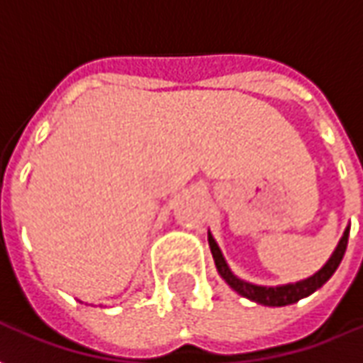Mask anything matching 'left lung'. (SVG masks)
<instances>
[{"mask_svg": "<svg viewBox=\"0 0 363 363\" xmlns=\"http://www.w3.org/2000/svg\"><path fill=\"white\" fill-rule=\"evenodd\" d=\"M348 233H350V228H346L342 239L336 245L335 252L330 255L327 264L320 268L319 272H315L309 278H305V280L294 281V284H284V286H257V284H251V281H245L241 278H237L235 274L231 272V268L228 267V262L223 259V255H221L220 247L216 243L212 233H208V243H210V249H212V257L218 272H220L221 278L228 281L231 288L235 289L239 296L247 297V299H251L255 303L268 305V307H284V305L297 303L299 299L311 296L313 291H317L336 272V268H338L344 252H346Z\"/></svg>", "mask_w": 363, "mask_h": 363, "instance_id": "1", "label": "left lung"}]
</instances>
